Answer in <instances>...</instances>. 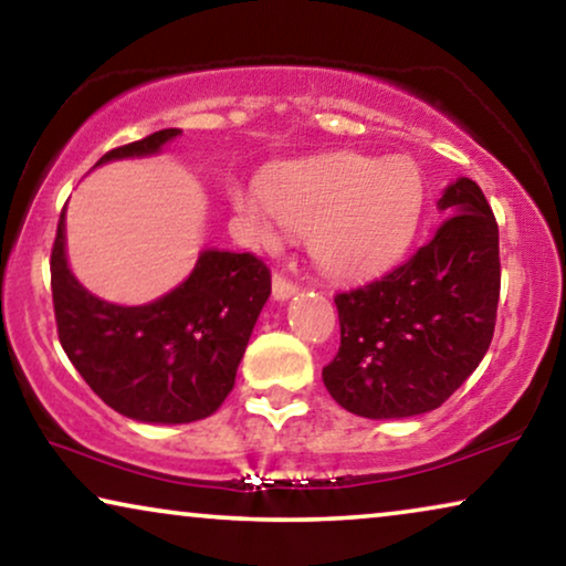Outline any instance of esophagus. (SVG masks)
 I'll return each instance as SVG.
<instances>
[{
  "mask_svg": "<svg viewBox=\"0 0 566 566\" xmlns=\"http://www.w3.org/2000/svg\"><path fill=\"white\" fill-rule=\"evenodd\" d=\"M300 286H297V282H292L290 276H284V274H274V282H272V292H274V300H280V302H284V300H290L294 292H297Z\"/></svg>",
  "mask_w": 566,
  "mask_h": 566,
  "instance_id": "34e87169",
  "label": "esophagus"
}]
</instances>
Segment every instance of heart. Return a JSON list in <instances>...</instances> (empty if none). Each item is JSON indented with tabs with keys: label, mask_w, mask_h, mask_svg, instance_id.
<instances>
[{
	"label": "heart",
	"mask_w": 566,
	"mask_h": 566,
	"mask_svg": "<svg viewBox=\"0 0 566 566\" xmlns=\"http://www.w3.org/2000/svg\"><path fill=\"white\" fill-rule=\"evenodd\" d=\"M423 177L410 158L331 154L266 174L261 195H233L259 241L276 222L307 230V251L333 276H369L400 261L423 214Z\"/></svg>",
	"instance_id": "obj_1"
}]
</instances>
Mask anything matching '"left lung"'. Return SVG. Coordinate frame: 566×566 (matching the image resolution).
I'll return each mask as SVG.
<instances>
[{"instance_id":"left-lung-1","label":"left lung","mask_w":566,"mask_h":566,"mask_svg":"<svg viewBox=\"0 0 566 566\" xmlns=\"http://www.w3.org/2000/svg\"><path fill=\"white\" fill-rule=\"evenodd\" d=\"M439 210L443 222L405 264L333 297L340 346L323 381L354 416L441 408L488 354L500 300L495 214L467 177L446 187Z\"/></svg>"}]
</instances>
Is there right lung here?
I'll use <instances>...</instances> for the list:
<instances>
[{
	"label": "right lung",
	"mask_w": 566,
	"mask_h": 566,
	"mask_svg": "<svg viewBox=\"0 0 566 566\" xmlns=\"http://www.w3.org/2000/svg\"><path fill=\"white\" fill-rule=\"evenodd\" d=\"M181 135L166 127L107 150L115 158L158 154ZM63 212L51 251L53 313L63 352L94 395L143 423H192L212 416L235 385L272 272L253 253L202 251L195 272L148 305H113L94 297L66 264Z\"/></svg>",
	"instance_id": "obj_1"
}]
</instances>
